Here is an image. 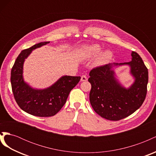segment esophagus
Returning <instances> with one entry per match:
<instances>
[{"label":"esophagus","mask_w":156,"mask_h":156,"mask_svg":"<svg viewBox=\"0 0 156 156\" xmlns=\"http://www.w3.org/2000/svg\"><path fill=\"white\" fill-rule=\"evenodd\" d=\"M88 80V78L87 77L86 75H83L81 76V81H86Z\"/></svg>","instance_id":"esophagus-1"}]
</instances>
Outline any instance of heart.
Listing matches in <instances>:
<instances>
[{
	"instance_id": "heart-1",
	"label": "heart",
	"mask_w": 156,
	"mask_h": 156,
	"mask_svg": "<svg viewBox=\"0 0 156 156\" xmlns=\"http://www.w3.org/2000/svg\"><path fill=\"white\" fill-rule=\"evenodd\" d=\"M85 53L87 56L89 58H92L98 55L101 51V47L99 45H92L85 48ZM111 52L109 51H107L104 52L99 58L98 59L96 63L99 65L105 64L106 62L111 58Z\"/></svg>"
}]
</instances>
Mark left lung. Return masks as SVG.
Returning <instances> with one entry per match:
<instances>
[{"mask_svg": "<svg viewBox=\"0 0 156 156\" xmlns=\"http://www.w3.org/2000/svg\"><path fill=\"white\" fill-rule=\"evenodd\" d=\"M131 56V62L115 64L130 66L135 81L127 89L115 79L110 64L94 68L90 72L88 81L92 86L90 101L94 111L105 119L117 121L125 119L140 108L145 100L148 69L137 53L132 51Z\"/></svg>", "mask_w": 156, "mask_h": 156, "instance_id": "left-lung-1", "label": "left lung"}]
</instances>
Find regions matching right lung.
<instances>
[{
  "label": "right lung",
  "mask_w": 156,
  "mask_h": 156,
  "mask_svg": "<svg viewBox=\"0 0 156 156\" xmlns=\"http://www.w3.org/2000/svg\"><path fill=\"white\" fill-rule=\"evenodd\" d=\"M49 43L41 42L23 50L11 71L12 89L17 105L29 114L40 117L55 115L66 102L70 91L81 79V77L63 76L53 85L44 90L33 89L24 82L23 66L25 59L33 49Z\"/></svg>",
  "instance_id": "add662e5"
}]
</instances>
